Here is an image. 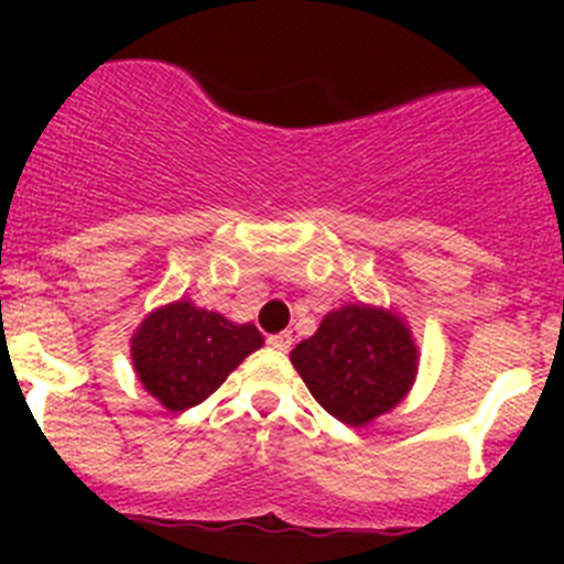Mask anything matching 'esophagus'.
I'll use <instances>...</instances> for the list:
<instances>
[{
    "mask_svg": "<svg viewBox=\"0 0 564 564\" xmlns=\"http://www.w3.org/2000/svg\"><path fill=\"white\" fill-rule=\"evenodd\" d=\"M268 344H271L273 350H279V352H288L291 350V344H293V336L291 333H276V336H268Z\"/></svg>",
    "mask_w": 564,
    "mask_h": 564,
    "instance_id": "obj_1",
    "label": "esophagus"
}]
</instances>
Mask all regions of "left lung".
<instances>
[{
    "label": "left lung",
    "instance_id": "obj_1",
    "mask_svg": "<svg viewBox=\"0 0 564 564\" xmlns=\"http://www.w3.org/2000/svg\"><path fill=\"white\" fill-rule=\"evenodd\" d=\"M291 361L333 417L367 426L410 395L421 350L401 313L358 302L327 313Z\"/></svg>",
    "mask_w": 564,
    "mask_h": 564
}]
</instances>
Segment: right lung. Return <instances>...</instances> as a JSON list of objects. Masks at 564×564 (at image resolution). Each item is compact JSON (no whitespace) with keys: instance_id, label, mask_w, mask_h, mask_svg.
<instances>
[{"instance_id":"obj_1","label":"right lung","mask_w":564,"mask_h":564,"mask_svg":"<svg viewBox=\"0 0 564 564\" xmlns=\"http://www.w3.org/2000/svg\"><path fill=\"white\" fill-rule=\"evenodd\" d=\"M262 344L251 322L237 325L192 299H177L147 313L129 338V352L143 390L169 412H183L206 401Z\"/></svg>"}]
</instances>
